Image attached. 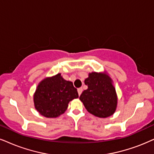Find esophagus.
I'll list each match as a JSON object with an SVG mask.
<instances>
[{
    "mask_svg": "<svg viewBox=\"0 0 154 154\" xmlns=\"http://www.w3.org/2000/svg\"><path fill=\"white\" fill-rule=\"evenodd\" d=\"M82 87H80V88H78V89H77V91H78V94L80 95L82 94Z\"/></svg>",
    "mask_w": 154,
    "mask_h": 154,
    "instance_id": "34e87169",
    "label": "esophagus"
}]
</instances>
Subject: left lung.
I'll list each match as a JSON object with an SVG mask.
<instances>
[{
  "label": "left lung",
  "instance_id": "left-lung-1",
  "mask_svg": "<svg viewBox=\"0 0 154 154\" xmlns=\"http://www.w3.org/2000/svg\"><path fill=\"white\" fill-rule=\"evenodd\" d=\"M88 88L79 97L86 109L93 115L106 118L112 115L117 105L116 90L108 75L91 72L85 80Z\"/></svg>",
  "mask_w": 154,
  "mask_h": 154
}]
</instances>
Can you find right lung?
Listing matches in <instances>:
<instances>
[{
    "label": "right lung",
    "instance_id": "obj_1",
    "mask_svg": "<svg viewBox=\"0 0 154 154\" xmlns=\"http://www.w3.org/2000/svg\"><path fill=\"white\" fill-rule=\"evenodd\" d=\"M78 97L72 82L57 74L39 84L34 94L35 107L45 117H57L65 112L71 100Z\"/></svg>",
    "mask_w": 154,
    "mask_h": 154
}]
</instances>
